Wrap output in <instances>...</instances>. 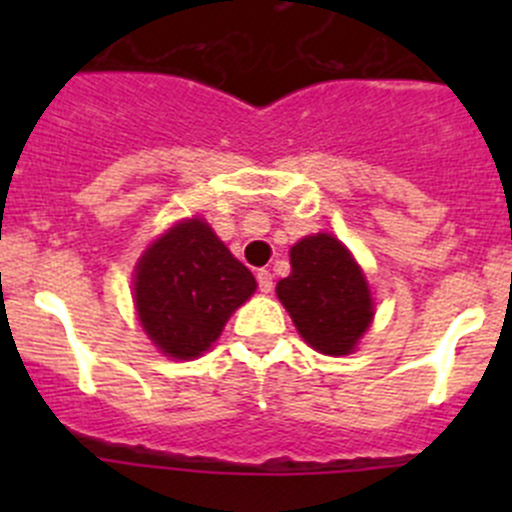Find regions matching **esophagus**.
Masks as SVG:
<instances>
[{
    "instance_id": "1",
    "label": "esophagus",
    "mask_w": 512,
    "mask_h": 512,
    "mask_svg": "<svg viewBox=\"0 0 512 512\" xmlns=\"http://www.w3.org/2000/svg\"><path fill=\"white\" fill-rule=\"evenodd\" d=\"M257 285H260V292H272L275 282H272V272L270 270H260L257 272Z\"/></svg>"
}]
</instances>
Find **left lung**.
<instances>
[{
    "label": "left lung",
    "mask_w": 512,
    "mask_h": 512,
    "mask_svg": "<svg viewBox=\"0 0 512 512\" xmlns=\"http://www.w3.org/2000/svg\"><path fill=\"white\" fill-rule=\"evenodd\" d=\"M289 265L277 297L304 342L327 356L352 354L374 319L369 282L352 252L334 235L317 232L292 245Z\"/></svg>",
    "instance_id": "8db88e82"
}]
</instances>
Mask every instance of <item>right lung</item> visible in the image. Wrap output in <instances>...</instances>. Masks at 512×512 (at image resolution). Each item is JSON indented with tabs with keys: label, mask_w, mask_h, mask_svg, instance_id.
<instances>
[{
	"label": "right lung",
	"mask_w": 512,
	"mask_h": 512,
	"mask_svg": "<svg viewBox=\"0 0 512 512\" xmlns=\"http://www.w3.org/2000/svg\"><path fill=\"white\" fill-rule=\"evenodd\" d=\"M257 289L203 218L170 227L141 255L133 299L143 332L165 356L198 359Z\"/></svg>",
	"instance_id": "1"
}]
</instances>
